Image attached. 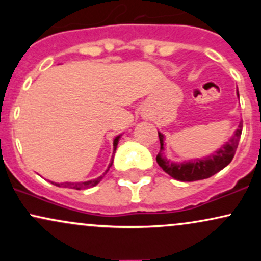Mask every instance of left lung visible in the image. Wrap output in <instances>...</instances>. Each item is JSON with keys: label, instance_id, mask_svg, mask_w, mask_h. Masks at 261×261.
I'll return each mask as SVG.
<instances>
[{"label": "left lung", "instance_id": "left-lung-1", "mask_svg": "<svg viewBox=\"0 0 261 261\" xmlns=\"http://www.w3.org/2000/svg\"><path fill=\"white\" fill-rule=\"evenodd\" d=\"M239 97V93H238ZM242 128H243V121L239 122L238 128L233 134L230 139L223 147H221L216 153L208 155L203 160H196L194 162H187V163H173L163 157V135L158 133L161 142V151L157 155V163L167 174L172 178L180 181H195L207 179L216 173L222 170L230 163V161L234 157V153L238 147L239 140H241Z\"/></svg>", "mask_w": 261, "mask_h": 261}]
</instances>
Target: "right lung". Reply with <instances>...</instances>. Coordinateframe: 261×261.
<instances>
[{
    "instance_id": "1",
    "label": "right lung",
    "mask_w": 261,
    "mask_h": 261,
    "mask_svg": "<svg viewBox=\"0 0 261 261\" xmlns=\"http://www.w3.org/2000/svg\"><path fill=\"white\" fill-rule=\"evenodd\" d=\"M119 137H120V136H118L115 140H114V152H115L116 146H118ZM112 164H113V161H112V163L109 164V167H108L107 172H108V170H109L110 167H112ZM107 172H106V173H107ZM106 173H104V174H106ZM104 174H103V175H104ZM103 175L99 176V178H97V179H93V180L83 181V182H61V184H58V182H53V181H51V182H53V184H55L56 187L70 188V189H76V190H81V189H88V188L95 187V185H97L98 182H99V181L101 180V179H103Z\"/></svg>"
}]
</instances>
